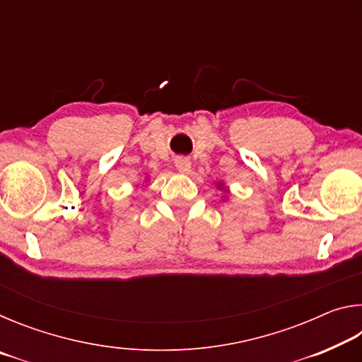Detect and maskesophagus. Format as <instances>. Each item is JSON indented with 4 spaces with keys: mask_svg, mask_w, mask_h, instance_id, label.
I'll return each instance as SVG.
<instances>
[{
    "mask_svg": "<svg viewBox=\"0 0 362 362\" xmlns=\"http://www.w3.org/2000/svg\"><path fill=\"white\" fill-rule=\"evenodd\" d=\"M174 163H175V168L179 173H189V169H192V161H189V159L185 156L175 158Z\"/></svg>",
    "mask_w": 362,
    "mask_h": 362,
    "instance_id": "34e87169",
    "label": "esophagus"
}]
</instances>
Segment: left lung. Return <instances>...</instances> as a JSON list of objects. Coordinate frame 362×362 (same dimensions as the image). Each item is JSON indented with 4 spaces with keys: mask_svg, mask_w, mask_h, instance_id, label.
Segmentation results:
<instances>
[{
    "mask_svg": "<svg viewBox=\"0 0 362 362\" xmlns=\"http://www.w3.org/2000/svg\"><path fill=\"white\" fill-rule=\"evenodd\" d=\"M218 188H222V183H220V185H218Z\"/></svg>",
    "mask_w": 362,
    "mask_h": 362,
    "instance_id": "1",
    "label": "left lung"
}]
</instances>
